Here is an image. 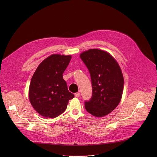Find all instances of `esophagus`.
Segmentation results:
<instances>
[{
    "label": "esophagus",
    "instance_id": "34e87169",
    "mask_svg": "<svg viewBox=\"0 0 157 157\" xmlns=\"http://www.w3.org/2000/svg\"><path fill=\"white\" fill-rule=\"evenodd\" d=\"M80 96V93H79V92H77V93L75 94V97H77V98H78V97H79Z\"/></svg>",
    "mask_w": 157,
    "mask_h": 157
}]
</instances>
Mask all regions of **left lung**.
<instances>
[{
  "label": "left lung",
  "instance_id": "obj_1",
  "mask_svg": "<svg viewBox=\"0 0 157 157\" xmlns=\"http://www.w3.org/2000/svg\"><path fill=\"white\" fill-rule=\"evenodd\" d=\"M80 56L90 71L92 88V97L85 101V109L95 117H104L115 109L121 99V70L112 56L103 50L90 49Z\"/></svg>",
  "mask_w": 157,
  "mask_h": 157
}]
</instances>
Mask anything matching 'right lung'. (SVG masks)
<instances>
[{
  "instance_id": "right-lung-1",
  "label": "right lung",
  "mask_w": 157,
  "mask_h": 157,
  "mask_svg": "<svg viewBox=\"0 0 157 157\" xmlns=\"http://www.w3.org/2000/svg\"><path fill=\"white\" fill-rule=\"evenodd\" d=\"M71 59V56L52 54L40 63L33 74L29 99L40 115L57 117L66 110L68 101L74 97L63 78Z\"/></svg>"
}]
</instances>
